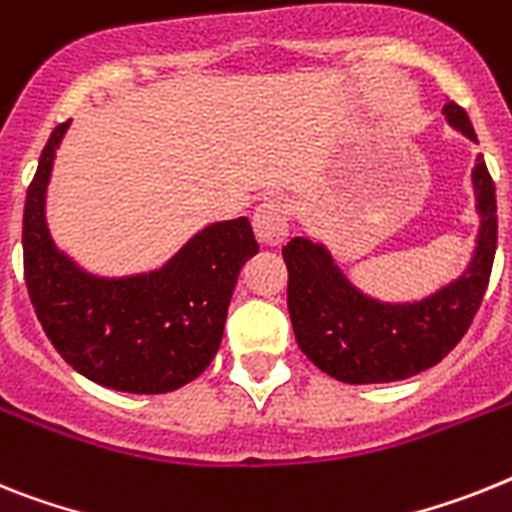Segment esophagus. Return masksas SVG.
<instances>
[{"instance_id": "1", "label": "esophagus", "mask_w": 512, "mask_h": 512, "mask_svg": "<svg viewBox=\"0 0 512 512\" xmlns=\"http://www.w3.org/2000/svg\"><path fill=\"white\" fill-rule=\"evenodd\" d=\"M253 232L261 246H280L290 232V204L285 198H266L253 214Z\"/></svg>"}]
</instances>
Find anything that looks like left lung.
I'll use <instances>...</instances> for the list:
<instances>
[{
	"instance_id": "obj_1",
	"label": "left lung",
	"mask_w": 512,
	"mask_h": 512,
	"mask_svg": "<svg viewBox=\"0 0 512 512\" xmlns=\"http://www.w3.org/2000/svg\"><path fill=\"white\" fill-rule=\"evenodd\" d=\"M450 125L476 141L466 109L445 99ZM481 211L479 248L468 272L437 295L413 306H384L345 282L329 253L306 238L282 248L287 264V311L303 356L329 377L348 384L408 379L437 366L463 340L492 274L497 251V198L487 164L474 167Z\"/></svg>"
}]
</instances>
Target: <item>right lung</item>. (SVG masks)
<instances>
[{
  "label": "right lung",
  "instance_id": "add662e5",
  "mask_svg": "<svg viewBox=\"0 0 512 512\" xmlns=\"http://www.w3.org/2000/svg\"><path fill=\"white\" fill-rule=\"evenodd\" d=\"M67 122L49 135L23 211V274L33 311L57 353L109 390L159 395L214 361L240 266L259 251L246 217L206 227L162 272L96 280L52 246L44 196Z\"/></svg>",
  "mask_w": 512,
  "mask_h": 512
}]
</instances>
